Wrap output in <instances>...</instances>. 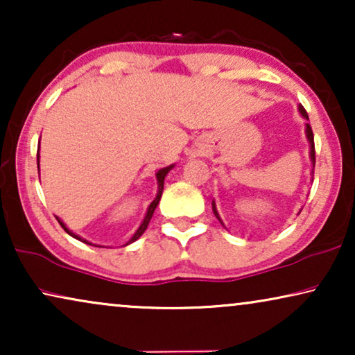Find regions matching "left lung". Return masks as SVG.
<instances>
[{"label": "left lung", "instance_id": "obj_1", "mask_svg": "<svg viewBox=\"0 0 355 355\" xmlns=\"http://www.w3.org/2000/svg\"><path fill=\"white\" fill-rule=\"evenodd\" d=\"M299 111H300V113H302L304 118L309 119L307 111H305V108H304L302 105L299 106ZM305 130H307V139H309V142H310V158H312V163H313V168H315V142H313V132H312V128H310V124H307V128H305ZM213 213H215V216L218 218V220H220V216H218V211H216L215 203H213ZM220 223L223 225L221 220H220Z\"/></svg>", "mask_w": 355, "mask_h": 355}]
</instances>
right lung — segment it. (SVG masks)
<instances>
[{"instance_id": "obj_1", "label": "right lung", "mask_w": 355, "mask_h": 355, "mask_svg": "<svg viewBox=\"0 0 355 355\" xmlns=\"http://www.w3.org/2000/svg\"><path fill=\"white\" fill-rule=\"evenodd\" d=\"M37 166H38V150H37ZM171 168H173V164H171V166H168V168H163V169H159V171L157 173V181H158V193H157V197H155V200H153L152 203H150V207H148V211H147V215H145V218H144L142 225H140V227H139V230H137V232H135L134 237H132V239H130V241L128 242V244H130V242H134V241H137L139 237L144 234V231L147 230L148 223H150V220H152V216H153V211H155V208H157L158 202H159V198H162V193H163V186H164V178H166V174H168V171H169V169H171ZM56 220H58V223H60V225H61L62 230H64V231L67 232V234L72 236V237H76V239H79V241H82V242H85V244H89V242L82 239V237L76 236L74 232H71L69 230H67V227L64 226V223H62V221L60 220V218H56ZM128 244H125V245H128ZM90 245H92V244H90Z\"/></svg>"}]
</instances>
